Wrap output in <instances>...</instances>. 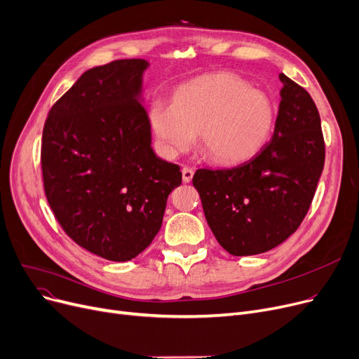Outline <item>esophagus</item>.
I'll use <instances>...</instances> for the list:
<instances>
[{"label":"esophagus","instance_id":"34e87169","mask_svg":"<svg viewBox=\"0 0 359 359\" xmlns=\"http://www.w3.org/2000/svg\"><path fill=\"white\" fill-rule=\"evenodd\" d=\"M194 175V169L190 166H184L182 168V181L184 182H190Z\"/></svg>","mask_w":359,"mask_h":359}]
</instances>
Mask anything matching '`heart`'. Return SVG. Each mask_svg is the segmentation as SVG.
Here are the masks:
<instances>
[{"label":"heart","instance_id":"obj_1","mask_svg":"<svg viewBox=\"0 0 359 359\" xmlns=\"http://www.w3.org/2000/svg\"><path fill=\"white\" fill-rule=\"evenodd\" d=\"M275 121L270 97L232 73H215L182 84L172 105L153 100L149 124L165 156L200 147L217 163H238L257 153Z\"/></svg>","mask_w":359,"mask_h":359}]
</instances>
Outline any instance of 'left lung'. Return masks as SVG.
Instances as JSON below:
<instances>
[{
	"mask_svg": "<svg viewBox=\"0 0 359 359\" xmlns=\"http://www.w3.org/2000/svg\"><path fill=\"white\" fill-rule=\"evenodd\" d=\"M275 133L260 151L229 169H197L193 185L217 243L232 255L282 244L302 224L324 168V137L313 97L279 74Z\"/></svg>",
	"mask_w": 359,
	"mask_h": 359,
	"instance_id": "8db88e82",
	"label": "left lung"
}]
</instances>
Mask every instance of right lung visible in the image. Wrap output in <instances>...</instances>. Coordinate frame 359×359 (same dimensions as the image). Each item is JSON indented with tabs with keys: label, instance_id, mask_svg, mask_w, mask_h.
<instances>
[{
	"label": "right lung",
	"instance_id": "1",
	"mask_svg": "<svg viewBox=\"0 0 359 359\" xmlns=\"http://www.w3.org/2000/svg\"><path fill=\"white\" fill-rule=\"evenodd\" d=\"M147 62L118 60L83 73L50 108L41 166L49 208L72 240L99 257L128 262L162 226L180 166L150 147L135 99Z\"/></svg>",
	"mask_w": 359,
	"mask_h": 359
}]
</instances>
